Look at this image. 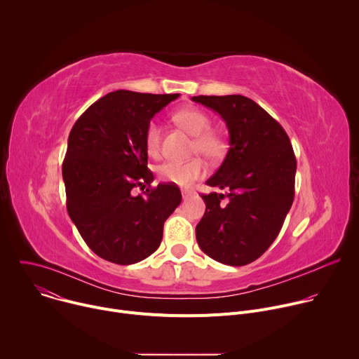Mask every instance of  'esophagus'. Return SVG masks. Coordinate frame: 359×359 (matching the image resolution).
Returning a JSON list of instances; mask_svg holds the SVG:
<instances>
[{"mask_svg": "<svg viewBox=\"0 0 359 359\" xmlns=\"http://www.w3.org/2000/svg\"><path fill=\"white\" fill-rule=\"evenodd\" d=\"M182 196H183V200H186V198H189L190 193H189V191H186V190H183V191H182Z\"/></svg>", "mask_w": 359, "mask_h": 359, "instance_id": "1", "label": "esophagus"}]
</instances>
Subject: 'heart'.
<instances>
[{
	"mask_svg": "<svg viewBox=\"0 0 359 359\" xmlns=\"http://www.w3.org/2000/svg\"><path fill=\"white\" fill-rule=\"evenodd\" d=\"M175 121L187 133L194 136L191 151L198 153L203 158L209 161L220 159L226 151L224 137L210 129V118L206 112L197 108H184L175 115ZM162 133L156 122H150L144 132V147L150 156H158L161 151ZM206 169L200 159H191L189 162H175L169 161L158 168L159 177L166 182L180 187L190 186L194 180L200 179Z\"/></svg>",
	"mask_w": 359,
	"mask_h": 359,
	"instance_id": "obj_1",
	"label": "heart"
}]
</instances>
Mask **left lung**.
Returning a JSON list of instances; mask_svg holds the SVG:
<instances>
[{"label":"left lung","mask_w":359,"mask_h":359,"mask_svg":"<svg viewBox=\"0 0 359 359\" xmlns=\"http://www.w3.org/2000/svg\"><path fill=\"white\" fill-rule=\"evenodd\" d=\"M217 112L229 130V151L203 194L206 212L196 226L198 247L213 260L245 266L278 236L294 200L297 161L283 126L243 95L193 96ZM226 201L223 203L222 200Z\"/></svg>","instance_id":"8db88e82"}]
</instances>
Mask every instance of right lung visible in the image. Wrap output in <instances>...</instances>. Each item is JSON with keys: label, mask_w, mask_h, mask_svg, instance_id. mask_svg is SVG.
I'll list each match as a JSON object with an SVG mask.
<instances>
[{"label": "right lung", "mask_w": 359, "mask_h": 359, "mask_svg": "<svg viewBox=\"0 0 359 359\" xmlns=\"http://www.w3.org/2000/svg\"><path fill=\"white\" fill-rule=\"evenodd\" d=\"M180 93L115 90L75 122L62 163L67 209L88 247L107 262L128 266L155 252L163 224L182 201L176 186L150 189L144 132L151 118ZM148 189L133 194L135 187Z\"/></svg>", "instance_id": "1"}]
</instances>
